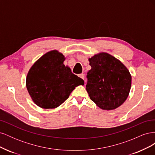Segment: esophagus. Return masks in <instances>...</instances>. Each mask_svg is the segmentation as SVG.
Masks as SVG:
<instances>
[{
    "label": "esophagus",
    "instance_id": "esophagus-1",
    "mask_svg": "<svg viewBox=\"0 0 155 155\" xmlns=\"http://www.w3.org/2000/svg\"><path fill=\"white\" fill-rule=\"evenodd\" d=\"M79 78H81V79H83V80H85V75H84L83 74H79V76H78Z\"/></svg>",
    "mask_w": 155,
    "mask_h": 155
}]
</instances>
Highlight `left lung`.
<instances>
[{"instance_id":"8db88e82","label":"left lung","mask_w":155,"mask_h":155,"mask_svg":"<svg viewBox=\"0 0 155 155\" xmlns=\"http://www.w3.org/2000/svg\"><path fill=\"white\" fill-rule=\"evenodd\" d=\"M91 69L87 72L86 89L91 100L104 110L120 107L128 97L131 76L119 60L107 53L88 59Z\"/></svg>"}]
</instances>
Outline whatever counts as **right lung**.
<instances>
[{
	"label": "right lung",
	"mask_w": 155,
	"mask_h": 155,
	"mask_svg": "<svg viewBox=\"0 0 155 155\" xmlns=\"http://www.w3.org/2000/svg\"><path fill=\"white\" fill-rule=\"evenodd\" d=\"M64 55L56 50L48 51L29 70L26 88L35 104L43 109H54L68 99L83 79L63 64Z\"/></svg>",
	"instance_id": "1"
}]
</instances>
